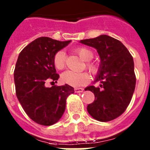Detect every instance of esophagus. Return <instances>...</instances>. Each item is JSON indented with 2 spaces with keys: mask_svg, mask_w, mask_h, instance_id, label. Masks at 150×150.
<instances>
[{
  "mask_svg": "<svg viewBox=\"0 0 150 150\" xmlns=\"http://www.w3.org/2000/svg\"><path fill=\"white\" fill-rule=\"evenodd\" d=\"M83 88H76L75 89H74V91H75V92L76 93H81V92H83Z\"/></svg>",
  "mask_w": 150,
  "mask_h": 150,
  "instance_id": "34e87169",
  "label": "esophagus"
}]
</instances>
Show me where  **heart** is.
<instances>
[{
  "label": "heart",
  "instance_id": "obj_1",
  "mask_svg": "<svg viewBox=\"0 0 150 150\" xmlns=\"http://www.w3.org/2000/svg\"><path fill=\"white\" fill-rule=\"evenodd\" d=\"M76 52L85 62H89L93 59V52L86 47H81L76 50ZM54 66L58 70H62L65 66V53L63 51H59L54 56ZM87 68L92 74L98 71V67L95 64L88 63ZM61 81L64 84L74 87H79L85 86L89 81V76L87 73H76L71 71L64 72L61 76Z\"/></svg>",
  "mask_w": 150,
  "mask_h": 150
}]
</instances>
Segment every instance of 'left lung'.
Instances as JSON below:
<instances>
[{"label": "left lung", "instance_id": "1", "mask_svg": "<svg viewBox=\"0 0 150 150\" xmlns=\"http://www.w3.org/2000/svg\"><path fill=\"white\" fill-rule=\"evenodd\" d=\"M79 43L96 49L100 59L94 80L100 82V87L85 88L95 95L87 110L98 121H111L122 114L132 100L136 84L133 58L120 40L105 34Z\"/></svg>", "mask_w": 150, "mask_h": 150}]
</instances>
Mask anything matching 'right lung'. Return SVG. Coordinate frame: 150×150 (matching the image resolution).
I'll return each instance as SVG.
<instances>
[{"label":"right lung","instance_id":"right-lung-1","mask_svg":"<svg viewBox=\"0 0 150 150\" xmlns=\"http://www.w3.org/2000/svg\"><path fill=\"white\" fill-rule=\"evenodd\" d=\"M71 42L41 37L18 55L14 71L17 98L28 116L42 125H52L60 120L65 110L67 98L74 92L67 84L46 86L47 82L59 79L54 56Z\"/></svg>","mask_w":150,"mask_h":150}]
</instances>
